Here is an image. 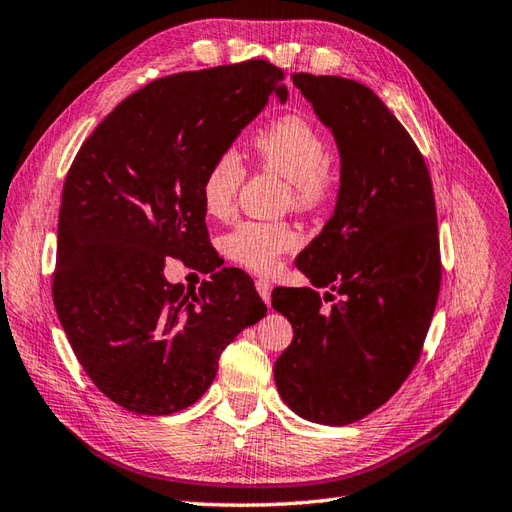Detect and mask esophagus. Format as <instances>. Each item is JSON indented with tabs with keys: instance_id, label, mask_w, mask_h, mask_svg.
I'll return each mask as SVG.
<instances>
[{
	"instance_id": "obj_1",
	"label": "esophagus",
	"mask_w": 512,
	"mask_h": 512,
	"mask_svg": "<svg viewBox=\"0 0 512 512\" xmlns=\"http://www.w3.org/2000/svg\"><path fill=\"white\" fill-rule=\"evenodd\" d=\"M271 289H273V286H271L269 280H265V278L256 280V291L260 293V297H263L267 304H271Z\"/></svg>"
}]
</instances>
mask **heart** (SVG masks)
<instances>
[{
    "label": "heart",
    "instance_id": "1",
    "mask_svg": "<svg viewBox=\"0 0 512 512\" xmlns=\"http://www.w3.org/2000/svg\"><path fill=\"white\" fill-rule=\"evenodd\" d=\"M252 145L260 167L286 178L289 202L295 208L313 210L330 197L334 189L330 143L313 121L299 115L280 117L260 130ZM245 176L243 160L234 149L213 158L199 186L210 217L226 219L232 215ZM297 243L299 234L286 221H243L223 239L230 260L258 273L276 269L278 260Z\"/></svg>",
    "mask_w": 512,
    "mask_h": 512
}]
</instances>
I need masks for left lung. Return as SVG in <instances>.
<instances>
[{
  "instance_id": "left-lung-1",
  "label": "left lung",
  "mask_w": 512,
  "mask_h": 512,
  "mask_svg": "<svg viewBox=\"0 0 512 512\" xmlns=\"http://www.w3.org/2000/svg\"><path fill=\"white\" fill-rule=\"evenodd\" d=\"M293 82L339 143L341 189L295 260L313 289L273 291L293 326L273 376L293 413L347 426L389 402L419 363L441 289L434 191L413 136L369 86L313 73Z\"/></svg>"
}]
</instances>
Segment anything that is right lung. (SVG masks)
<instances>
[{
	"instance_id": "add662e5",
	"label": "right lung",
	"mask_w": 512,
	"mask_h": 512,
	"mask_svg": "<svg viewBox=\"0 0 512 512\" xmlns=\"http://www.w3.org/2000/svg\"><path fill=\"white\" fill-rule=\"evenodd\" d=\"M284 71L245 60L158 78L99 123L67 171L52 295L71 350L112 402L171 415L213 384L219 356L267 306L221 269L202 178L276 95ZM214 271L198 291L169 285L166 256Z\"/></svg>"
}]
</instances>
